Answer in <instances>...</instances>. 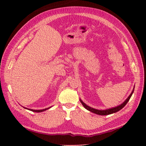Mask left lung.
<instances>
[{
  "label": "left lung",
  "mask_w": 146,
  "mask_h": 146,
  "mask_svg": "<svg viewBox=\"0 0 146 146\" xmlns=\"http://www.w3.org/2000/svg\"><path fill=\"white\" fill-rule=\"evenodd\" d=\"M134 90H135V87L133 88V90L132 91V92H131V93L130 94L129 97H128L126 98V100H125L124 102L121 104L120 105L118 106H116V107H114V108H110V109H107V110H97V109L93 108L90 107V106H88V105H86V104L81 99H80V101L81 104H82L83 105L84 107L87 110L90 111L95 113V114L99 115H110V114H113V113H115L116 112H118V111L122 110V109L123 107H124L125 105H126V104L128 102V101L129 100L130 98L131 97L133 93V92H134Z\"/></svg>",
  "instance_id": "obj_1"
}]
</instances>
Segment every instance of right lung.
Here are the masks:
<instances>
[{
    "mask_svg": "<svg viewBox=\"0 0 146 146\" xmlns=\"http://www.w3.org/2000/svg\"><path fill=\"white\" fill-rule=\"evenodd\" d=\"M51 107H52V106H51V107L48 108L44 109V110H32V109H28V108H24V107H23V108H25V109H26V110H29V111H33V112H37V113H40V112L44 111H46V110H48V109L51 108Z\"/></svg>",
    "mask_w": 146,
    "mask_h": 146,
    "instance_id": "add662e5",
    "label": "right lung"
}]
</instances>
